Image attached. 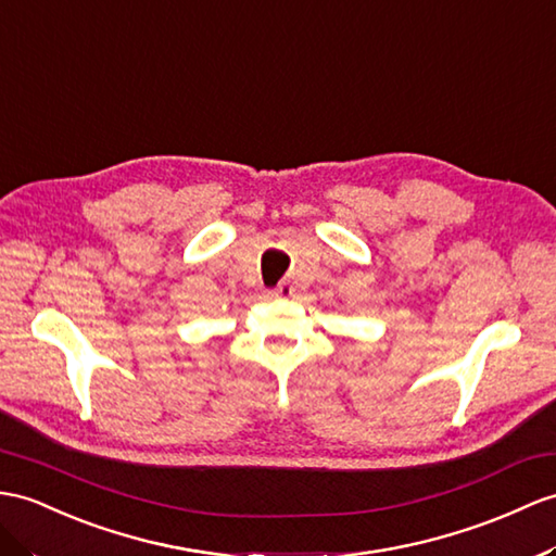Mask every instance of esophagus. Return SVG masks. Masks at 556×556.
Returning a JSON list of instances; mask_svg holds the SVG:
<instances>
[{"label":"esophagus","instance_id":"obj_1","mask_svg":"<svg viewBox=\"0 0 556 556\" xmlns=\"http://www.w3.org/2000/svg\"><path fill=\"white\" fill-rule=\"evenodd\" d=\"M292 292H294V288L288 286V282H282V286H278L276 290H270L268 294L276 296V300H288V296H292Z\"/></svg>","mask_w":556,"mask_h":556}]
</instances>
